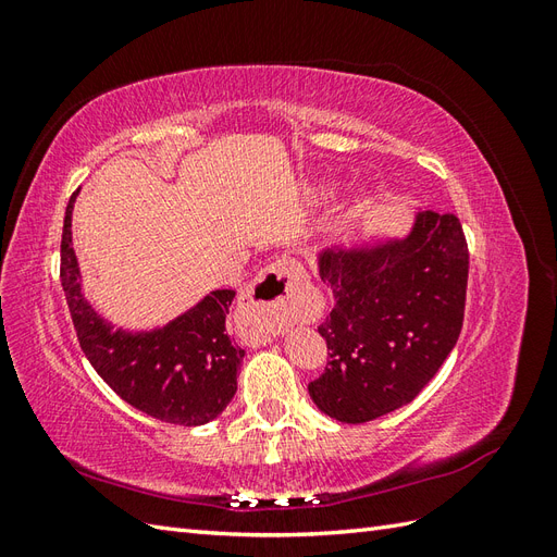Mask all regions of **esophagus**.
<instances>
[{
	"label": "esophagus",
	"instance_id": "esophagus-1",
	"mask_svg": "<svg viewBox=\"0 0 557 557\" xmlns=\"http://www.w3.org/2000/svg\"><path fill=\"white\" fill-rule=\"evenodd\" d=\"M307 272L293 258H278L256 276L239 305V334L250 346L269 344L285 325L301 315Z\"/></svg>",
	"mask_w": 557,
	"mask_h": 557
}]
</instances>
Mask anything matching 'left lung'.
<instances>
[{
	"instance_id": "8db88e82",
	"label": "left lung",
	"mask_w": 557,
	"mask_h": 557,
	"mask_svg": "<svg viewBox=\"0 0 557 557\" xmlns=\"http://www.w3.org/2000/svg\"><path fill=\"white\" fill-rule=\"evenodd\" d=\"M318 267L334 309L318 327L327 367L309 383L315 407L367 423L409 404L462 330L469 250L458 215L423 211L404 239L327 248Z\"/></svg>"
}]
</instances>
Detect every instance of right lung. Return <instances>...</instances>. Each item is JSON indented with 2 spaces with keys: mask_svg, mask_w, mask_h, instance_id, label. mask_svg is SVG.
<instances>
[{
  "mask_svg": "<svg viewBox=\"0 0 557 557\" xmlns=\"http://www.w3.org/2000/svg\"><path fill=\"white\" fill-rule=\"evenodd\" d=\"M70 197L60 244V281L86 358L115 395L162 423L205 425L237 393L244 350L230 342L225 318L234 290H213L170 325L150 332L113 330L81 293L72 248Z\"/></svg>",
  "mask_w": 557,
  "mask_h": 557,
  "instance_id": "1",
  "label": "right lung"
}]
</instances>
